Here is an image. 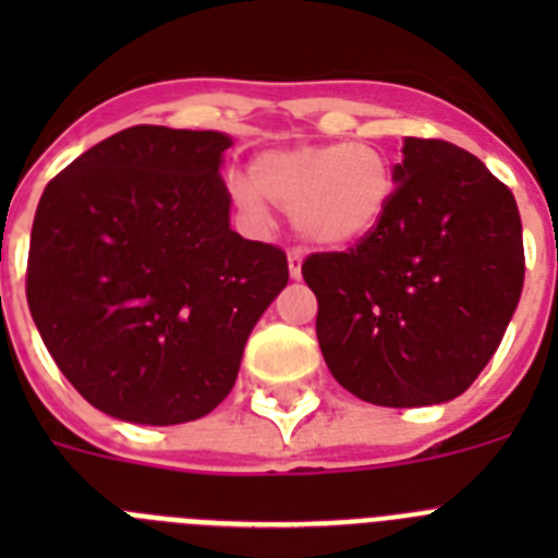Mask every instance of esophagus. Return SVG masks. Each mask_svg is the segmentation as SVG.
Wrapping results in <instances>:
<instances>
[{
  "label": "esophagus",
  "instance_id": "obj_1",
  "mask_svg": "<svg viewBox=\"0 0 558 558\" xmlns=\"http://www.w3.org/2000/svg\"><path fill=\"white\" fill-rule=\"evenodd\" d=\"M302 263H304V251L302 248H290L288 251V268L293 279H302Z\"/></svg>",
  "mask_w": 558,
  "mask_h": 558
}]
</instances>
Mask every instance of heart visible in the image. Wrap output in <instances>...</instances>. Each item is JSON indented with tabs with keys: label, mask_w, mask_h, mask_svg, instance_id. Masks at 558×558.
<instances>
[{
	"label": "heart",
	"mask_w": 558,
	"mask_h": 558,
	"mask_svg": "<svg viewBox=\"0 0 558 558\" xmlns=\"http://www.w3.org/2000/svg\"><path fill=\"white\" fill-rule=\"evenodd\" d=\"M397 195V167L372 142L299 145L263 153L251 179L231 181V198L254 223L268 204L290 211L295 231L315 245L340 248L372 236Z\"/></svg>",
	"instance_id": "b5f03b06"
}]
</instances>
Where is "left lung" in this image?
Returning a JSON list of instances; mask_svg holds the SVG:
<instances>
[{
  "mask_svg": "<svg viewBox=\"0 0 558 558\" xmlns=\"http://www.w3.org/2000/svg\"><path fill=\"white\" fill-rule=\"evenodd\" d=\"M315 335L340 386L372 405L456 399L500 347L525 279L517 201L477 156L405 136L386 220L310 254Z\"/></svg>",
  "mask_w": 558,
  "mask_h": 558,
  "instance_id": "obj_1",
  "label": "left lung"
}]
</instances>
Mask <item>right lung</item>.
Masks as SVG:
<instances>
[{"mask_svg":"<svg viewBox=\"0 0 558 558\" xmlns=\"http://www.w3.org/2000/svg\"><path fill=\"white\" fill-rule=\"evenodd\" d=\"M218 131L133 125L49 181L27 256L44 347L86 402L136 425L206 416L288 284V256L231 231Z\"/></svg>","mask_w":558,"mask_h":558,"instance_id":"right-lung-1","label":"right lung"}]
</instances>
